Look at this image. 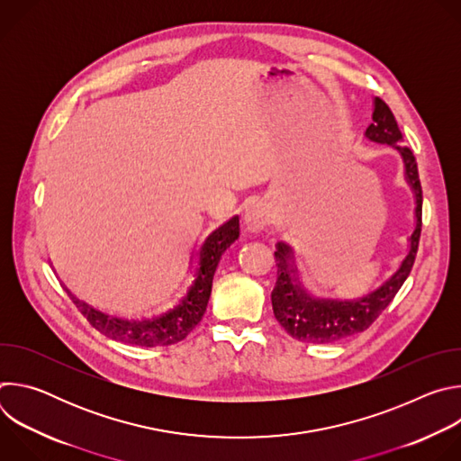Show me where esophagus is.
Masks as SVG:
<instances>
[{
    "instance_id": "obj_1",
    "label": "esophagus",
    "mask_w": 461,
    "mask_h": 461,
    "mask_svg": "<svg viewBox=\"0 0 461 461\" xmlns=\"http://www.w3.org/2000/svg\"><path fill=\"white\" fill-rule=\"evenodd\" d=\"M270 219V213H268V208L265 204H249L246 208V213H244V226L249 233H260V230H265L267 222Z\"/></svg>"
}]
</instances>
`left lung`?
I'll return each mask as SVG.
<instances>
[{
    "label": "left lung",
    "mask_w": 461,
    "mask_h": 461,
    "mask_svg": "<svg viewBox=\"0 0 461 461\" xmlns=\"http://www.w3.org/2000/svg\"><path fill=\"white\" fill-rule=\"evenodd\" d=\"M372 122L365 129V139L374 144H384L396 149L403 160V175L414 196V228L409 235L407 251L393 270L379 286L356 299H338L315 295L303 283V274L297 268L295 249L279 240L276 244L277 260V285L272 292V306L276 319L285 330L297 341L303 343H336L365 332L366 328L379 317V313L396 297L403 283L407 281L421 233V184L418 175V164L412 151L403 146L402 131L398 127L388 105L374 98L372 102Z\"/></svg>",
    "instance_id": "obj_1"
}]
</instances>
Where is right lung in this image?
Masks as SVG:
<instances>
[{"label": "right lung", "mask_w": 461, "mask_h": 461, "mask_svg": "<svg viewBox=\"0 0 461 461\" xmlns=\"http://www.w3.org/2000/svg\"><path fill=\"white\" fill-rule=\"evenodd\" d=\"M239 237V217L233 215L219 228H215L191 255V283L182 297L166 312L142 319H127L120 315H109L95 306L80 301L68 286L63 290L71 295L75 304L82 310L87 321L98 332L109 339L129 343L137 347H167L182 341L193 328L201 322L210 295L213 276L224 251Z\"/></svg>", "instance_id": "1"}]
</instances>
